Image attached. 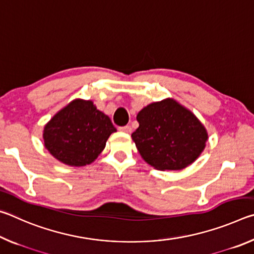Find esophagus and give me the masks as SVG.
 Returning a JSON list of instances; mask_svg holds the SVG:
<instances>
[{
    "label": "esophagus",
    "mask_w": 254,
    "mask_h": 254,
    "mask_svg": "<svg viewBox=\"0 0 254 254\" xmlns=\"http://www.w3.org/2000/svg\"><path fill=\"white\" fill-rule=\"evenodd\" d=\"M119 130L121 131V132H124V133H131L132 128H131V127H130V126H124V127H119Z\"/></svg>",
    "instance_id": "esophagus-1"
}]
</instances>
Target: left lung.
<instances>
[{
    "mask_svg": "<svg viewBox=\"0 0 254 254\" xmlns=\"http://www.w3.org/2000/svg\"><path fill=\"white\" fill-rule=\"evenodd\" d=\"M139 127L132 133L137 151L158 170H180L205 149L207 131L190 111L173 98L154 102L136 115Z\"/></svg>",
    "mask_w": 254,
    "mask_h": 254,
    "instance_id": "8db88e82",
    "label": "left lung"
}]
</instances>
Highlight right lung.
<instances>
[{
	"label": "right lung",
	"instance_id": "1",
	"mask_svg": "<svg viewBox=\"0 0 254 254\" xmlns=\"http://www.w3.org/2000/svg\"><path fill=\"white\" fill-rule=\"evenodd\" d=\"M117 132L110 118L92 101L74 100L60 110L44 128L45 147L60 162L81 167L92 163Z\"/></svg>",
	"mask_w": 254,
	"mask_h": 254
}]
</instances>
